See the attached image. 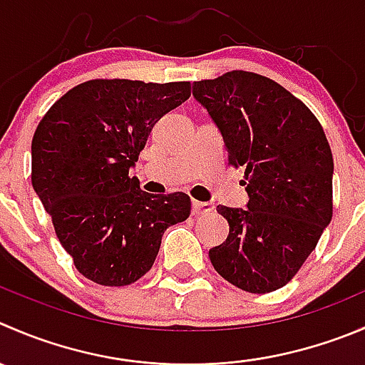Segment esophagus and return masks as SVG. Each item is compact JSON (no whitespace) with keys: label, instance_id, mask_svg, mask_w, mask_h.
I'll use <instances>...</instances> for the list:
<instances>
[{"label":"esophagus","instance_id":"1","mask_svg":"<svg viewBox=\"0 0 365 365\" xmlns=\"http://www.w3.org/2000/svg\"><path fill=\"white\" fill-rule=\"evenodd\" d=\"M214 210V205L207 203V201H192V214L194 215H203L210 214Z\"/></svg>","mask_w":365,"mask_h":365}]
</instances>
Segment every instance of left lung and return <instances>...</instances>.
<instances>
[{
	"mask_svg": "<svg viewBox=\"0 0 365 365\" xmlns=\"http://www.w3.org/2000/svg\"><path fill=\"white\" fill-rule=\"evenodd\" d=\"M221 132L230 164L244 168L246 208L217 207L226 240L208 251L225 280L253 294L292 280L331 221L334 157L323 126L277 81L247 71L192 83Z\"/></svg>",
	"mask_w": 365,
	"mask_h": 365,
	"instance_id": "obj_1",
	"label": "left lung"
}]
</instances>
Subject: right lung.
Returning <instances> with one entry per match:
<instances>
[{"instance_id": "right-lung-1", "label": "right lung", "mask_w": 365, "mask_h": 365, "mask_svg": "<svg viewBox=\"0 0 365 365\" xmlns=\"http://www.w3.org/2000/svg\"><path fill=\"white\" fill-rule=\"evenodd\" d=\"M189 96V81L91 80L38 123L31 185L88 280L108 287L137 282L153 265L165 230L189 217L187 194L153 196L128 176L155 123Z\"/></svg>"}]
</instances>
